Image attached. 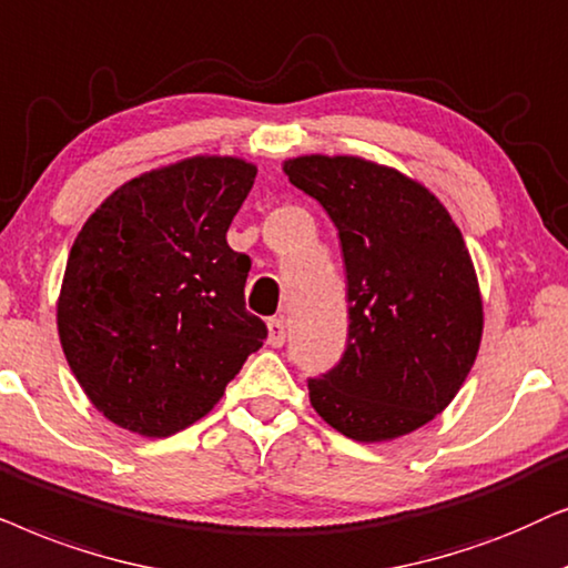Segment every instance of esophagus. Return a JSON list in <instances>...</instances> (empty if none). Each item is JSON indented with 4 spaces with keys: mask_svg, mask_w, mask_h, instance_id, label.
Returning a JSON list of instances; mask_svg holds the SVG:
<instances>
[{
    "mask_svg": "<svg viewBox=\"0 0 568 568\" xmlns=\"http://www.w3.org/2000/svg\"><path fill=\"white\" fill-rule=\"evenodd\" d=\"M267 343L272 347H280L285 343V322L275 316V320L267 322Z\"/></svg>",
    "mask_w": 568,
    "mask_h": 568,
    "instance_id": "esophagus-1",
    "label": "esophagus"
}]
</instances>
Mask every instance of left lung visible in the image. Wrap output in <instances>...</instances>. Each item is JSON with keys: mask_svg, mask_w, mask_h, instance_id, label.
<instances>
[{"mask_svg": "<svg viewBox=\"0 0 568 568\" xmlns=\"http://www.w3.org/2000/svg\"><path fill=\"white\" fill-rule=\"evenodd\" d=\"M285 176L335 223L347 277V345L308 379L312 407L355 442L426 426L470 374L483 298L447 207L397 169L355 155H301Z\"/></svg>", "mask_w": 568, "mask_h": 568, "instance_id": "8db88e82", "label": "left lung"}]
</instances>
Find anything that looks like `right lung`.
Listing matches in <instances>:
<instances>
[{
	"instance_id": "obj_1",
	"label": "right lung",
	"mask_w": 568,
	"mask_h": 568,
	"mask_svg": "<svg viewBox=\"0 0 568 568\" xmlns=\"http://www.w3.org/2000/svg\"><path fill=\"white\" fill-rule=\"evenodd\" d=\"M256 165L194 155L121 184L67 260L57 327L98 413L148 438L213 410L267 339L246 312L252 260L225 241Z\"/></svg>"
}]
</instances>
